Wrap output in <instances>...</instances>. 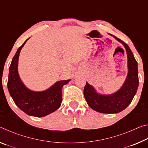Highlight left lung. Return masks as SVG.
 <instances>
[{"label": "left lung", "instance_id": "8db88e82", "mask_svg": "<svg viewBox=\"0 0 148 148\" xmlns=\"http://www.w3.org/2000/svg\"><path fill=\"white\" fill-rule=\"evenodd\" d=\"M123 45L128 58V74L121 89L113 94L105 95L97 93L93 87L86 82L84 94L87 103L92 109L100 113L116 114L125 110L133 99L138 87V63L132 51L126 43L109 34Z\"/></svg>", "mask_w": 148, "mask_h": 148}]
</instances>
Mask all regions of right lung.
<instances>
[{
  "label": "right lung",
  "instance_id": "obj_1",
  "mask_svg": "<svg viewBox=\"0 0 148 148\" xmlns=\"http://www.w3.org/2000/svg\"><path fill=\"white\" fill-rule=\"evenodd\" d=\"M27 40L19 47L13 57L9 67L7 86L10 95L19 108L29 116L44 117L55 112L61 106L62 88L71 79L57 82L49 89L40 92L31 91L26 87L20 79L17 66L20 51Z\"/></svg>",
  "mask_w": 148,
  "mask_h": 148
}]
</instances>
